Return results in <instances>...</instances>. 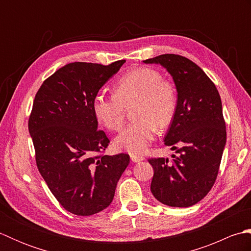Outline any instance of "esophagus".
Masks as SVG:
<instances>
[{"label": "esophagus", "instance_id": "34e87169", "mask_svg": "<svg viewBox=\"0 0 251 251\" xmlns=\"http://www.w3.org/2000/svg\"><path fill=\"white\" fill-rule=\"evenodd\" d=\"M130 159L134 163H138V162H141V161H143V159H145V157L143 156H139V155H134V154H131L130 155Z\"/></svg>", "mask_w": 251, "mask_h": 251}]
</instances>
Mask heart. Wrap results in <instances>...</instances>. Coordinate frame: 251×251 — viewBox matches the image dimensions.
<instances>
[{"instance_id": "obj_1", "label": "heart", "mask_w": 251, "mask_h": 251, "mask_svg": "<svg viewBox=\"0 0 251 251\" xmlns=\"http://www.w3.org/2000/svg\"><path fill=\"white\" fill-rule=\"evenodd\" d=\"M113 90L114 94L100 92L95 96L94 114L109 130L116 131L124 123L127 108L135 104L131 115L136 120L115 138V147L141 154L155 137L156 126L166 128L173 122L178 106L177 90L161 72L146 67L123 74Z\"/></svg>"}]
</instances>
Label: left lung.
I'll return each mask as SVG.
<instances>
[{"instance_id":"8db88e82","label":"left lung","mask_w":251,"mask_h":251,"mask_svg":"<svg viewBox=\"0 0 251 251\" xmlns=\"http://www.w3.org/2000/svg\"><path fill=\"white\" fill-rule=\"evenodd\" d=\"M143 61L166 68L178 92L164 141L179 155L149 159L154 169L151 192L162 204L190 207L208 194L219 173L226 141L220 95L207 74L183 56L164 54Z\"/></svg>"}]
</instances>
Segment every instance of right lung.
Here are the masks:
<instances>
[{
    "mask_svg": "<svg viewBox=\"0 0 251 251\" xmlns=\"http://www.w3.org/2000/svg\"><path fill=\"white\" fill-rule=\"evenodd\" d=\"M124 62L68 63L35 95L28 127L36 166L56 200L73 215L105 209L129 164L126 153L105 155L110 140L98 129L93 111L95 96Z\"/></svg>",
    "mask_w": 251,
    "mask_h": 251,
    "instance_id": "right-lung-1",
    "label": "right lung"
}]
</instances>
